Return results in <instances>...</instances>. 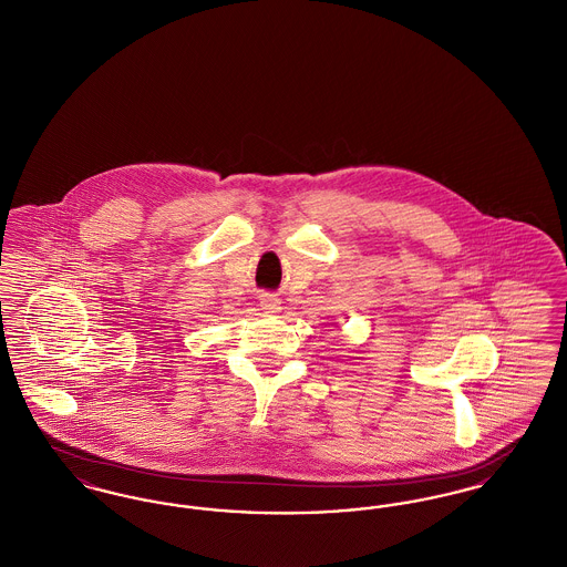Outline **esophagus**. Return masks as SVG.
<instances>
[{"instance_id": "obj_1", "label": "esophagus", "mask_w": 567, "mask_h": 567, "mask_svg": "<svg viewBox=\"0 0 567 567\" xmlns=\"http://www.w3.org/2000/svg\"><path fill=\"white\" fill-rule=\"evenodd\" d=\"M261 301V310H266V312H278L280 310V299L274 296V293H261L259 297Z\"/></svg>"}]
</instances>
